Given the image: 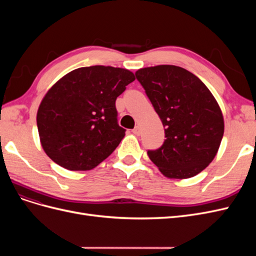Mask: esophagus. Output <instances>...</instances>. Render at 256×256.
Returning a JSON list of instances; mask_svg holds the SVG:
<instances>
[{
	"label": "esophagus",
	"mask_w": 256,
	"mask_h": 256,
	"mask_svg": "<svg viewBox=\"0 0 256 256\" xmlns=\"http://www.w3.org/2000/svg\"><path fill=\"white\" fill-rule=\"evenodd\" d=\"M132 132L136 134V136H140L141 134V127L140 126H136L132 130Z\"/></svg>",
	"instance_id": "34e87169"
}]
</instances>
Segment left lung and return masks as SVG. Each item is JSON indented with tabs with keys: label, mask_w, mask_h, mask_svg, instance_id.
I'll list each match as a JSON object with an SVG mask.
<instances>
[{
	"label": "left lung",
	"mask_w": 256,
	"mask_h": 256,
	"mask_svg": "<svg viewBox=\"0 0 256 256\" xmlns=\"http://www.w3.org/2000/svg\"><path fill=\"white\" fill-rule=\"evenodd\" d=\"M164 124L166 140L150 159L168 178L198 175L214 160L224 134L222 111L196 76L174 65L141 68L136 72Z\"/></svg>",
	"instance_id": "1"
}]
</instances>
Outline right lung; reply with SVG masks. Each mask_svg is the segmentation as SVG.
<instances>
[{"label":"right lung","mask_w":256,"mask_h":256,"mask_svg":"<svg viewBox=\"0 0 256 256\" xmlns=\"http://www.w3.org/2000/svg\"><path fill=\"white\" fill-rule=\"evenodd\" d=\"M136 80L128 69L81 67L47 92L37 111L44 152L69 171H88L106 159L125 136L115 100Z\"/></svg>","instance_id":"right-lung-1"}]
</instances>
